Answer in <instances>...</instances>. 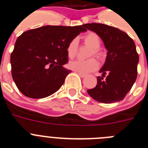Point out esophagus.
<instances>
[{"label":"esophagus","instance_id":"1","mask_svg":"<svg viewBox=\"0 0 148 148\" xmlns=\"http://www.w3.org/2000/svg\"><path fill=\"white\" fill-rule=\"evenodd\" d=\"M78 75H79V76H80L81 78H84V77H86L85 74H83V73H78Z\"/></svg>","mask_w":148,"mask_h":148}]
</instances>
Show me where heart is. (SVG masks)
Segmentation results:
<instances>
[{
  "label": "heart",
  "instance_id": "obj_1",
  "mask_svg": "<svg viewBox=\"0 0 148 148\" xmlns=\"http://www.w3.org/2000/svg\"><path fill=\"white\" fill-rule=\"evenodd\" d=\"M84 42L86 45L91 47V50L90 52L89 56H94L97 58H100L101 56L99 48L101 47V40L97 35L94 32H89L83 37ZM78 40L77 38L72 39L68 44L66 47V53L68 57L70 58H73L76 56L77 51H78ZM69 66L73 71L78 72V73L87 74L96 70L99 67V64L96 60L94 58L85 60H75L72 61L69 63Z\"/></svg>",
  "mask_w": 148,
  "mask_h": 148
}]
</instances>
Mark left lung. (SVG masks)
Returning <instances> with one entry per match:
<instances>
[{"instance_id":"obj_1","label":"left lung","mask_w":148,"mask_h":148,"mask_svg":"<svg viewBox=\"0 0 148 148\" xmlns=\"http://www.w3.org/2000/svg\"><path fill=\"white\" fill-rule=\"evenodd\" d=\"M84 27L97 34L108 50L104 64L99 70L102 75L97 77V85L87 92L101 103L123 100L136 80L138 55L135 43L116 27L97 23H87Z\"/></svg>"}]
</instances>
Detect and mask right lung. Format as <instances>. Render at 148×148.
<instances>
[{
  "mask_svg": "<svg viewBox=\"0 0 148 148\" xmlns=\"http://www.w3.org/2000/svg\"><path fill=\"white\" fill-rule=\"evenodd\" d=\"M86 31L84 25H48L22 33L10 58L12 75L18 90L32 99L47 97L59 90L71 72L63 66L68 62V44Z\"/></svg>",
  "mask_w": 148,
  "mask_h": 148,
  "instance_id": "1",
  "label": "right lung"
}]
</instances>
